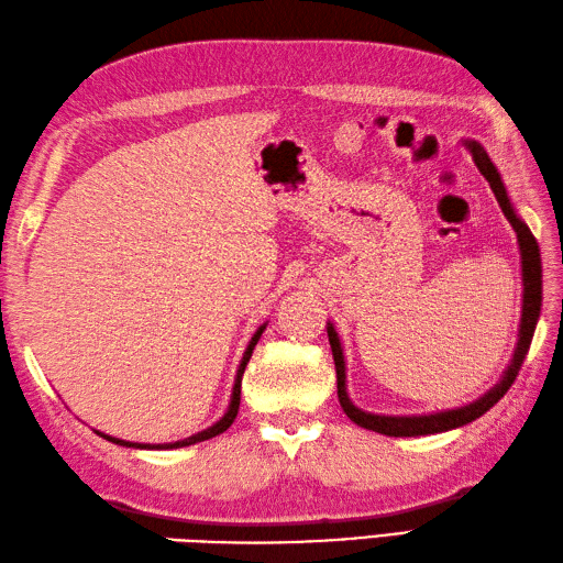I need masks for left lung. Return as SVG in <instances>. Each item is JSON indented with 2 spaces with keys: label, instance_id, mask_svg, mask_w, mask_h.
Segmentation results:
<instances>
[{
  "label": "left lung",
  "instance_id": "1",
  "mask_svg": "<svg viewBox=\"0 0 563 563\" xmlns=\"http://www.w3.org/2000/svg\"><path fill=\"white\" fill-rule=\"evenodd\" d=\"M467 152L472 154L474 166L479 168L486 183L492 185V190L496 195V202L501 205L504 214L508 219L510 227H514L518 235V247H520V272H522V310H520V324H518V342H516V352L510 364L506 366L504 376L498 378L494 387H489L482 397L472 399L465 407H455V409H443V411H431V415H407V417H397V415H373V411L358 409L352 397L346 393V361H344V346L340 334L334 330V322L328 320V336H330V346H332V356H334V368H336V397H340V405L344 409V415L352 419L356 427H364L368 431L385 433V435H429V433H443L457 427H465V423L479 419L486 415L498 399H501L510 385H514L518 371L522 366V361L528 356V349L532 342V334L537 328V320H540V310H542V257H540V245H537L532 231L528 229V223L518 217V211L510 202L506 185L501 180V173L494 166V161L486 154V148L477 140H462Z\"/></svg>",
  "mask_w": 563,
  "mask_h": 563
}]
</instances>
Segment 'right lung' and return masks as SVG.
Masks as SVG:
<instances>
[{
  "label": "right lung",
  "mask_w": 563,
  "mask_h": 563,
  "mask_svg": "<svg viewBox=\"0 0 563 563\" xmlns=\"http://www.w3.org/2000/svg\"><path fill=\"white\" fill-rule=\"evenodd\" d=\"M265 328H267V322H262L260 328L255 330V334L250 336V342H247L245 352H243V358H241V364H239V371H235V380H233V390H231V402H229V409L223 411V417H221L217 423H211V427H207L205 431H197V433H192V435H187V439H183V441H173V443H132V441L115 439V435H108V433H103V431H96V433L101 435V439L110 441V443L124 445V448H140V451H173V448H185V445H195V443H202V441L214 439V435H219V433L227 431V429L231 427V423H233V419L239 417L243 373H245L247 361H250V356H253V349H255L257 340L262 336V332H265Z\"/></svg>",
  "instance_id": "obj_1"
}]
</instances>
